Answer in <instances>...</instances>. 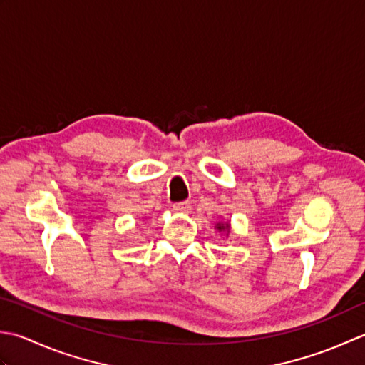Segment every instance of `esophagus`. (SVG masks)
<instances>
[{
    "label": "esophagus",
    "mask_w": 365,
    "mask_h": 365,
    "mask_svg": "<svg viewBox=\"0 0 365 365\" xmlns=\"http://www.w3.org/2000/svg\"><path fill=\"white\" fill-rule=\"evenodd\" d=\"M173 211L175 212H190L192 211V205L187 202H182V203H176L173 205Z\"/></svg>",
    "instance_id": "34e87169"
}]
</instances>
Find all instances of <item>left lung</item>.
<instances>
[{
	"mask_svg": "<svg viewBox=\"0 0 365 365\" xmlns=\"http://www.w3.org/2000/svg\"><path fill=\"white\" fill-rule=\"evenodd\" d=\"M214 228L217 230V232L224 236V237H230V233H232V224H230V220H219L214 224Z\"/></svg>",
	"mask_w": 365,
	"mask_h": 365,
	"instance_id": "obj_1",
	"label": "left lung"
}]
</instances>
